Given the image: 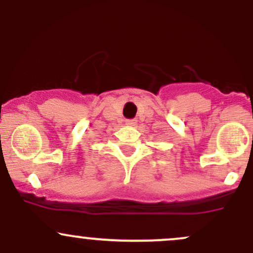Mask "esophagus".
<instances>
[{"instance_id":"1","label":"esophagus","mask_w":253,"mask_h":253,"mask_svg":"<svg viewBox=\"0 0 253 253\" xmlns=\"http://www.w3.org/2000/svg\"><path fill=\"white\" fill-rule=\"evenodd\" d=\"M136 124V120L134 119H128V120H126V125H128V126H134Z\"/></svg>"}]
</instances>
